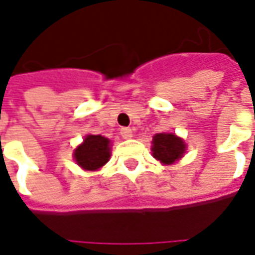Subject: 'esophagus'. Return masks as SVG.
Listing matches in <instances>:
<instances>
[{
  "label": "esophagus",
  "instance_id": "34e87169",
  "mask_svg": "<svg viewBox=\"0 0 255 255\" xmlns=\"http://www.w3.org/2000/svg\"><path fill=\"white\" fill-rule=\"evenodd\" d=\"M121 136H122L123 139H130L133 136V132L130 128H122L121 129Z\"/></svg>",
  "mask_w": 255,
  "mask_h": 255
}]
</instances>
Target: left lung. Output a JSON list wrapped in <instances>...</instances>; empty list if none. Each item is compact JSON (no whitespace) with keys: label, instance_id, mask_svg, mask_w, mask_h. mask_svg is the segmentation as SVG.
<instances>
[{"label":"left lung","instance_id":"1","mask_svg":"<svg viewBox=\"0 0 255 255\" xmlns=\"http://www.w3.org/2000/svg\"><path fill=\"white\" fill-rule=\"evenodd\" d=\"M153 157L164 164H171L184 153V142L173 133H159L153 137Z\"/></svg>","mask_w":255,"mask_h":255}]
</instances>
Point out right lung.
<instances>
[{
	"label": "right lung",
	"mask_w": 255,
	"mask_h": 255,
	"mask_svg": "<svg viewBox=\"0 0 255 255\" xmlns=\"http://www.w3.org/2000/svg\"><path fill=\"white\" fill-rule=\"evenodd\" d=\"M75 160L86 170H98L111 157L109 139L101 134H89L75 150Z\"/></svg>",
	"instance_id": "1"
}]
</instances>
